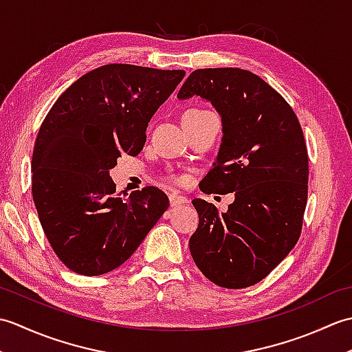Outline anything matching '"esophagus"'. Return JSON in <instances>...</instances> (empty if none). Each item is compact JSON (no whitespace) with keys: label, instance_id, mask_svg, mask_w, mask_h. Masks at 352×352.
Segmentation results:
<instances>
[{"label":"esophagus","instance_id":"esophagus-1","mask_svg":"<svg viewBox=\"0 0 352 352\" xmlns=\"http://www.w3.org/2000/svg\"><path fill=\"white\" fill-rule=\"evenodd\" d=\"M169 203L170 207H178V206H183V204H188V198L180 195V193H170L169 195Z\"/></svg>","mask_w":352,"mask_h":352}]
</instances>
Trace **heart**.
<instances>
[{
    "mask_svg": "<svg viewBox=\"0 0 352 352\" xmlns=\"http://www.w3.org/2000/svg\"><path fill=\"white\" fill-rule=\"evenodd\" d=\"M175 182H177V183H183V182H184V177H177Z\"/></svg>",
    "mask_w": 352,
    "mask_h": 352,
    "instance_id": "obj_1",
    "label": "heart"
}]
</instances>
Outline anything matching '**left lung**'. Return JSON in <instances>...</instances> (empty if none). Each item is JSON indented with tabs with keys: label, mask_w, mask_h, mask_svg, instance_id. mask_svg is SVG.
<instances>
[{
	"label": "left lung",
	"mask_w": 352,
	"mask_h": 352,
	"mask_svg": "<svg viewBox=\"0 0 352 352\" xmlns=\"http://www.w3.org/2000/svg\"><path fill=\"white\" fill-rule=\"evenodd\" d=\"M212 102L222 119V142L201 190L233 193L219 213L193 199L199 223L192 258L212 283L252 286L287 256L301 234L309 190V155L295 111L256 74L239 68L193 71L177 98Z\"/></svg>",
	"instance_id": "8db88e82"
}]
</instances>
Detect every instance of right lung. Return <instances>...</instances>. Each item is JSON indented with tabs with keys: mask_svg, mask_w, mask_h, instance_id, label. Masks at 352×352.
<instances>
[{
	"mask_svg": "<svg viewBox=\"0 0 352 352\" xmlns=\"http://www.w3.org/2000/svg\"><path fill=\"white\" fill-rule=\"evenodd\" d=\"M184 71L111 63L80 77L45 116L32 159V193L51 248L72 272L121 266L169 207L148 186L124 199L109 170L138 155L153 115Z\"/></svg>",
	"mask_w": 352,
	"mask_h": 352,
	"instance_id": "right-lung-1",
	"label": "right lung"
}]
</instances>
